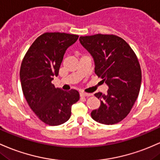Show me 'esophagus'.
I'll use <instances>...</instances> for the list:
<instances>
[{
  "label": "esophagus",
  "mask_w": 160,
  "mask_h": 160,
  "mask_svg": "<svg viewBox=\"0 0 160 160\" xmlns=\"http://www.w3.org/2000/svg\"><path fill=\"white\" fill-rule=\"evenodd\" d=\"M80 96H81V97H89V96H91V94L86 93V92H80Z\"/></svg>",
  "instance_id": "obj_1"
}]
</instances>
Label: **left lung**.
<instances>
[{"label":"left lung","mask_w":160,"mask_h":160,"mask_svg":"<svg viewBox=\"0 0 160 160\" xmlns=\"http://www.w3.org/2000/svg\"><path fill=\"white\" fill-rule=\"evenodd\" d=\"M79 40L93 58L96 74L109 88L106 95L94 94L101 104L91 117L101 124H117L128 115L139 95L142 75L138 57L115 35L80 36Z\"/></svg>","instance_id":"8db88e82"}]
</instances>
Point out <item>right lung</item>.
Instances as JSON below:
<instances>
[{
  "label": "right lung",
  "mask_w": 160,
  "mask_h": 160,
  "mask_svg": "<svg viewBox=\"0 0 160 160\" xmlns=\"http://www.w3.org/2000/svg\"><path fill=\"white\" fill-rule=\"evenodd\" d=\"M78 37L64 32L43 33L32 44L21 64V87L26 102L36 116L50 126L66 122L71 106L80 99L78 91L66 92L52 83L67 48Z\"/></svg>",
  "instance_id": "1"
}]
</instances>
